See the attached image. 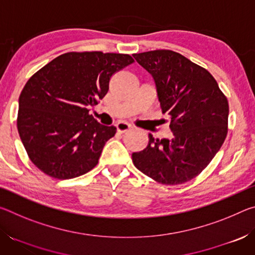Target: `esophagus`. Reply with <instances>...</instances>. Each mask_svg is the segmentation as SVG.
<instances>
[{"label":"esophagus","mask_w":255,"mask_h":255,"mask_svg":"<svg viewBox=\"0 0 255 255\" xmlns=\"http://www.w3.org/2000/svg\"><path fill=\"white\" fill-rule=\"evenodd\" d=\"M116 128H117V130L119 132H126L128 130H130L131 126L125 122H119L117 125H116Z\"/></svg>","instance_id":"1"}]
</instances>
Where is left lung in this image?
I'll return each instance as SVG.
<instances>
[{
	"instance_id": "obj_1",
	"label": "left lung",
	"mask_w": 255,
	"mask_h": 255,
	"mask_svg": "<svg viewBox=\"0 0 255 255\" xmlns=\"http://www.w3.org/2000/svg\"><path fill=\"white\" fill-rule=\"evenodd\" d=\"M132 56L152 75L173 133L162 139L148 133L146 148L131 155L133 165L162 184L187 182L208 165L225 140L227 99L208 71L179 53L161 49Z\"/></svg>"
}]
</instances>
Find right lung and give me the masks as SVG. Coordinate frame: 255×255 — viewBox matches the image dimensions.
<instances>
[{
    "label": "right lung",
    "instance_id": "right-lung-1",
    "mask_svg": "<svg viewBox=\"0 0 255 255\" xmlns=\"http://www.w3.org/2000/svg\"><path fill=\"white\" fill-rule=\"evenodd\" d=\"M132 62L126 54L66 53L30 77L19 98L16 125L38 169L65 180L97 165L117 129L99 124L88 108L106 96L111 76Z\"/></svg>",
    "mask_w": 255,
    "mask_h": 255
}]
</instances>
